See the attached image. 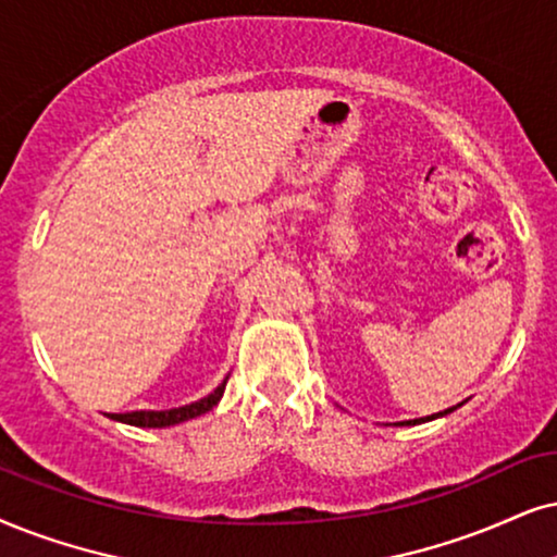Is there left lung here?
Wrapping results in <instances>:
<instances>
[{
  "label": "left lung",
  "mask_w": 557,
  "mask_h": 557,
  "mask_svg": "<svg viewBox=\"0 0 557 557\" xmlns=\"http://www.w3.org/2000/svg\"><path fill=\"white\" fill-rule=\"evenodd\" d=\"M457 406H453V408H447V411H440V413H434V417H426V419H413V421H404V424H421V421H429V419H436V417H445V413H449V411H455Z\"/></svg>",
  "instance_id": "left-lung-1"
}]
</instances>
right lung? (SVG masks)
Wrapping results in <instances>:
<instances>
[{
	"mask_svg": "<svg viewBox=\"0 0 557 557\" xmlns=\"http://www.w3.org/2000/svg\"><path fill=\"white\" fill-rule=\"evenodd\" d=\"M226 383L228 377L223 380L218 388L210 393V396L195 400V404L189 406H180V408H169V411H131V413H110V419L115 421H123V424H133V426H149V429H161V426H174V424H182V421L187 419H195L200 417V413H206L213 408L218 400H221L223 391H226Z\"/></svg>",
	"mask_w": 557,
	"mask_h": 557,
	"instance_id": "add662e5",
	"label": "right lung"
}]
</instances>
